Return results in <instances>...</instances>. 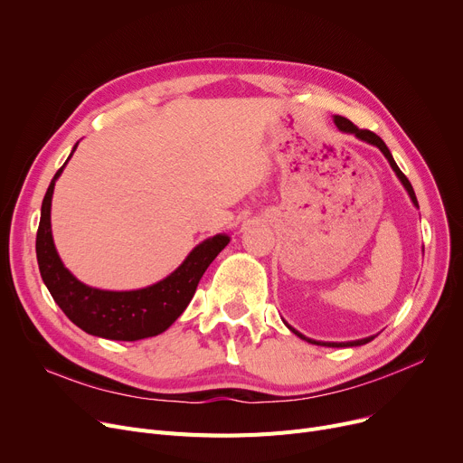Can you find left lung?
Wrapping results in <instances>:
<instances>
[{
	"label": "left lung",
	"instance_id": "1",
	"mask_svg": "<svg viewBox=\"0 0 463 463\" xmlns=\"http://www.w3.org/2000/svg\"><path fill=\"white\" fill-rule=\"evenodd\" d=\"M334 124L337 126V129L339 131H344V133H353L354 137H358L360 140H364V142H370V144H373V146H377V148L384 154V157L388 159V163H391V166H392V170L396 173V176L400 178V182L403 184V187L407 189V193H409V197H411V201H412V204L415 206H419V201H417V194H415V191H412V185H411V182L407 180V176L402 173L400 170V166L396 165V161H394V157H392V154H391V150L386 148V144L383 142V138L381 137H377L373 131H368V129H358L351 119H347V118H344V116H334ZM287 325V323H285ZM288 326V325H287ZM288 330L290 332H295L298 337H302V339H306V342H309V344H313V345H325V347H356V345H364V344H368V342H372V339L375 337V335H370V337H364V339H356V342H345V344H334V342H315V339H309V337H306V335H302L300 332H297L293 326H288Z\"/></svg>",
	"mask_w": 463,
	"mask_h": 463
}]
</instances>
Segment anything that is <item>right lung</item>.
<instances>
[{
  "mask_svg": "<svg viewBox=\"0 0 463 463\" xmlns=\"http://www.w3.org/2000/svg\"><path fill=\"white\" fill-rule=\"evenodd\" d=\"M75 150L77 144L72 152ZM63 166L46 189L35 241L39 272L46 288L51 290L52 298L67 317L91 335L116 339V342H137V339L165 332L184 313L194 290H197L203 274L219 251L229 244V236L215 234L204 240L203 244L187 255V259L173 274L152 287L121 290V293L91 288L80 283L65 269L54 248L51 231V204L54 184L61 175Z\"/></svg>",
  "mask_w": 463,
  "mask_h": 463,
  "instance_id": "right-lung-1",
  "label": "right lung"
}]
</instances>
